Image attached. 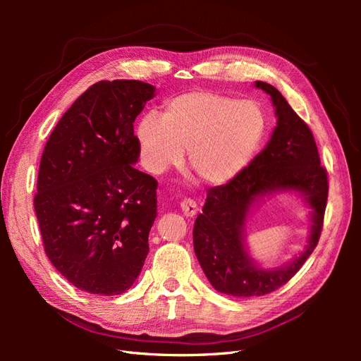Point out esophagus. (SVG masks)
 I'll return each instance as SVG.
<instances>
[{
	"instance_id": "obj_1",
	"label": "esophagus",
	"mask_w": 361,
	"mask_h": 361,
	"mask_svg": "<svg viewBox=\"0 0 361 361\" xmlns=\"http://www.w3.org/2000/svg\"><path fill=\"white\" fill-rule=\"evenodd\" d=\"M180 209H182V212H183L185 216H194L195 214H197L199 207H197V204H195L194 200L185 199V200L180 203Z\"/></svg>"
}]
</instances>
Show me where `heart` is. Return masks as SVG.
Segmentation results:
<instances>
[{
	"label": "heart",
	"mask_w": 361,
	"mask_h": 361,
	"mask_svg": "<svg viewBox=\"0 0 361 361\" xmlns=\"http://www.w3.org/2000/svg\"><path fill=\"white\" fill-rule=\"evenodd\" d=\"M265 135L267 117L257 102L204 90L171 97L162 116L150 111L137 126L141 162L149 173L179 166L188 150L190 167L209 185L238 178Z\"/></svg>",
	"instance_id": "b5f03b06"
}]
</instances>
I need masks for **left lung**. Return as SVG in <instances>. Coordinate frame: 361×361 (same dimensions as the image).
Wrapping results in <instances>:
<instances>
[{
	"mask_svg": "<svg viewBox=\"0 0 361 361\" xmlns=\"http://www.w3.org/2000/svg\"><path fill=\"white\" fill-rule=\"evenodd\" d=\"M255 87L271 96L277 126L238 178L207 191L192 231L195 256L214 289L243 298L267 295L297 274L318 245L329 197L326 171L309 126L276 87L264 81H256ZM285 192L298 195L311 207L308 244L288 264L265 269L249 255L246 221L265 197Z\"/></svg>",
	"mask_w": 361,
	"mask_h": 361,
	"instance_id": "left-lung-1",
	"label": "left lung"
}]
</instances>
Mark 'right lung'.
<instances>
[{
	"instance_id": "right-lung-1",
	"label": "right lung",
	"mask_w": 361,
	"mask_h": 361,
	"mask_svg": "<svg viewBox=\"0 0 361 361\" xmlns=\"http://www.w3.org/2000/svg\"><path fill=\"white\" fill-rule=\"evenodd\" d=\"M155 94L137 80L96 82L63 114L43 150L35 209L45 253L89 293H123L147 257L158 183L134 167V122Z\"/></svg>"
}]
</instances>
